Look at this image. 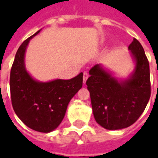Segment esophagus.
Here are the masks:
<instances>
[{
    "instance_id": "esophagus-1",
    "label": "esophagus",
    "mask_w": 158,
    "mask_h": 158,
    "mask_svg": "<svg viewBox=\"0 0 158 158\" xmlns=\"http://www.w3.org/2000/svg\"><path fill=\"white\" fill-rule=\"evenodd\" d=\"M88 78H89V73L87 72L84 73V75H83V82H84V84H85L86 80H87Z\"/></svg>"
}]
</instances>
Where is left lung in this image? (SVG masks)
<instances>
[{"instance_id":"1","label":"left lung","mask_w":158,"mask_h":158,"mask_svg":"<svg viewBox=\"0 0 158 158\" xmlns=\"http://www.w3.org/2000/svg\"><path fill=\"white\" fill-rule=\"evenodd\" d=\"M129 49L135 68L129 79L118 80L100 64L89 70L86 81L96 123L110 130L132 125L151 96L150 67L142 45L134 38Z\"/></svg>"}]
</instances>
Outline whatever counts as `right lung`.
I'll use <instances>...</instances> for the list:
<instances>
[{
  "mask_svg": "<svg viewBox=\"0 0 158 158\" xmlns=\"http://www.w3.org/2000/svg\"><path fill=\"white\" fill-rule=\"evenodd\" d=\"M23 42L16 53L10 73L11 100L14 112L26 126L35 131L52 132L65 116L70 100L83 85V73L71 79L39 82L26 71L24 55L30 40Z\"/></svg>",
  "mask_w": 158,
  "mask_h": 158,
  "instance_id": "1",
  "label": "right lung"
}]
</instances>
